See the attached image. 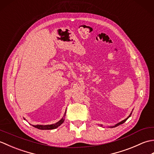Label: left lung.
I'll list each match as a JSON object with an SVG mask.
<instances>
[{"label": "left lung", "instance_id": "left-lung-1", "mask_svg": "<svg viewBox=\"0 0 154 154\" xmlns=\"http://www.w3.org/2000/svg\"><path fill=\"white\" fill-rule=\"evenodd\" d=\"M130 116H131V114H130V116H129L128 117V118H127V119H126L125 120H122V122H119V123H118V124H116V125H115V126H113V127H116V126H119V125H120V124H123L124 122H126V121L127 120V119H128V118H129V117H130Z\"/></svg>", "mask_w": 154, "mask_h": 154}]
</instances>
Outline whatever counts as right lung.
Returning <instances> with one entry per match:
<instances>
[{"instance_id": "obj_1", "label": "right lung", "mask_w": 154, "mask_h": 154, "mask_svg": "<svg viewBox=\"0 0 154 154\" xmlns=\"http://www.w3.org/2000/svg\"><path fill=\"white\" fill-rule=\"evenodd\" d=\"M63 122H64V119H62L61 120L59 121L58 122L54 124H51V125H32V126L40 130H52V129L57 128L58 126H60L62 123H63Z\"/></svg>"}]
</instances>
